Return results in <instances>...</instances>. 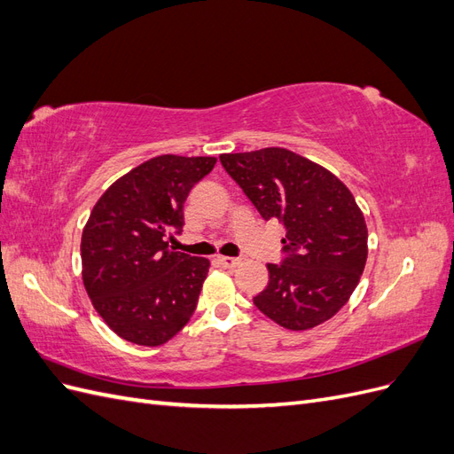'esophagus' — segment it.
I'll return each instance as SVG.
<instances>
[{
  "label": "esophagus",
  "instance_id": "esophagus-1",
  "mask_svg": "<svg viewBox=\"0 0 454 454\" xmlns=\"http://www.w3.org/2000/svg\"><path fill=\"white\" fill-rule=\"evenodd\" d=\"M215 261L222 267H225V269H235V267H239L242 263L240 257H227V255H217Z\"/></svg>",
  "mask_w": 454,
  "mask_h": 454
}]
</instances>
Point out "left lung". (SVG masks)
I'll list each match as a JSON object with an SVG mask.
<instances>
[{
  "label": "left lung",
  "mask_w": 454,
  "mask_h": 454,
  "mask_svg": "<svg viewBox=\"0 0 454 454\" xmlns=\"http://www.w3.org/2000/svg\"><path fill=\"white\" fill-rule=\"evenodd\" d=\"M223 168L263 219L286 227L282 265L254 297L272 322L305 332L347 305L367 261V225L335 174L284 147L219 155Z\"/></svg>",
  "instance_id": "obj_1"
}]
</instances>
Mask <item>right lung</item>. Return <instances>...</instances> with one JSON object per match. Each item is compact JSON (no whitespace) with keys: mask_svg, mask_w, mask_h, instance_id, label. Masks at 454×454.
Returning a JSON list of instances; mask_svg holds the SVG:
<instances>
[{"mask_svg":"<svg viewBox=\"0 0 454 454\" xmlns=\"http://www.w3.org/2000/svg\"><path fill=\"white\" fill-rule=\"evenodd\" d=\"M215 157L159 155L121 176L94 204L81 237L92 307L121 339L160 347L191 320L210 269L168 246L189 191Z\"/></svg>","mask_w":454,"mask_h":454,"instance_id":"obj_1","label":"right lung"}]
</instances>
